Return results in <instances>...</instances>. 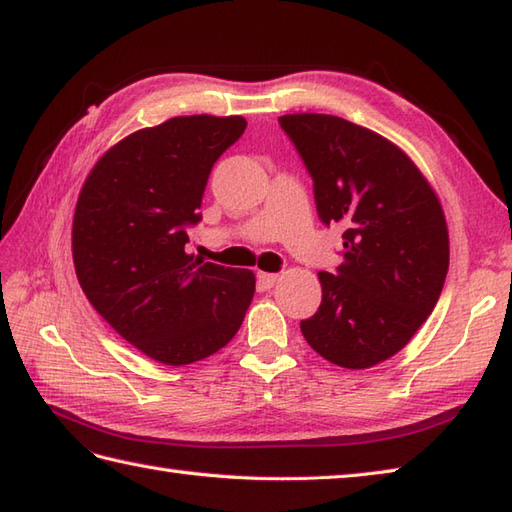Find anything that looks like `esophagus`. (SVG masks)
Returning <instances> with one entry per match:
<instances>
[{
	"instance_id": "34e87169",
	"label": "esophagus",
	"mask_w": 512,
	"mask_h": 512,
	"mask_svg": "<svg viewBox=\"0 0 512 512\" xmlns=\"http://www.w3.org/2000/svg\"><path fill=\"white\" fill-rule=\"evenodd\" d=\"M257 281H259L261 288L268 290L279 281V275H272V272H257Z\"/></svg>"
}]
</instances>
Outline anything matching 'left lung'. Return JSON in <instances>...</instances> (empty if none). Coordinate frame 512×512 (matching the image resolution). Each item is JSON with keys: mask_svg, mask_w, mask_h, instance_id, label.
I'll list each match as a JSON object with an SVG mask.
<instances>
[{"mask_svg": "<svg viewBox=\"0 0 512 512\" xmlns=\"http://www.w3.org/2000/svg\"><path fill=\"white\" fill-rule=\"evenodd\" d=\"M314 178L318 216L342 224L338 275L318 272L323 303L301 323L331 364L360 371L399 353L432 314L449 268L447 220L406 152L336 115L279 117Z\"/></svg>", "mask_w": 512, "mask_h": 512, "instance_id": "obj_1", "label": "left lung"}]
</instances>
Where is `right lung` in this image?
I'll use <instances>...</instances> for the list:
<instances>
[{
	"label": "right lung",
	"instance_id": "obj_1",
	"mask_svg": "<svg viewBox=\"0 0 512 512\" xmlns=\"http://www.w3.org/2000/svg\"><path fill=\"white\" fill-rule=\"evenodd\" d=\"M244 128L242 115H183L135 130L102 154L80 189L71 224L80 288L159 364H194L227 347L253 301V270L185 251L213 163Z\"/></svg>",
	"mask_w": 512,
	"mask_h": 512
}]
</instances>
